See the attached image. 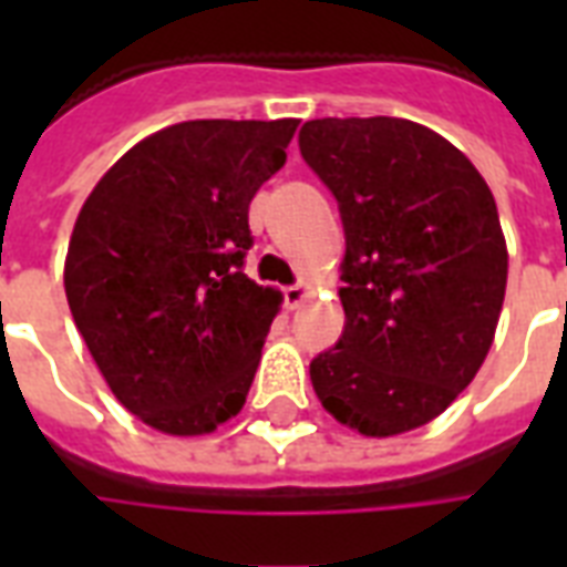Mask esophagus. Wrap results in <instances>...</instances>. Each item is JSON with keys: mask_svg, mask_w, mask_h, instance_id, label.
<instances>
[{"mask_svg": "<svg viewBox=\"0 0 567 567\" xmlns=\"http://www.w3.org/2000/svg\"><path fill=\"white\" fill-rule=\"evenodd\" d=\"M311 297V288L306 282H297L291 288H285V309H300L302 302Z\"/></svg>", "mask_w": 567, "mask_h": 567, "instance_id": "34e87169", "label": "esophagus"}]
</instances>
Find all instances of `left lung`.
<instances>
[{"instance_id":"obj_1","label":"left lung","mask_w":567,"mask_h":567,"mask_svg":"<svg viewBox=\"0 0 567 567\" xmlns=\"http://www.w3.org/2000/svg\"><path fill=\"white\" fill-rule=\"evenodd\" d=\"M300 153L338 199L344 336L309 368L338 423L388 439L435 421L492 350L509 252L462 150L400 117H323Z\"/></svg>"}]
</instances>
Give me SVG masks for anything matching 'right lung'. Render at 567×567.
I'll return each mask as SVG.
<instances>
[{
  "label": "right lung",
  "mask_w": 567,
  "mask_h": 567,
  "mask_svg": "<svg viewBox=\"0 0 567 567\" xmlns=\"http://www.w3.org/2000/svg\"><path fill=\"white\" fill-rule=\"evenodd\" d=\"M300 120H188L135 144L75 217L70 311L128 412L205 435L244 409L282 293L240 267L249 203Z\"/></svg>",
  "instance_id": "obj_1"
}]
</instances>
